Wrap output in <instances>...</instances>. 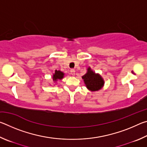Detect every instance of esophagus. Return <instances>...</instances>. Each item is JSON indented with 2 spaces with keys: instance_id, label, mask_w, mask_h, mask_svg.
<instances>
[{
  "instance_id": "obj_1",
  "label": "esophagus",
  "mask_w": 147,
  "mask_h": 147,
  "mask_svg": "<svg viewBox=\"0 0 147 147\" xmlns=\"http://www.w3.org/2000/svg\"><path fill=\"white\" fill-rule=\"evenodd\" d=\"M71 74L72 76L75 75V70H74V69H71Z\"/></svg>"
}]
</instances>
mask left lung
Returning a JSON list of instances; mask_svg holds the SVG:
<instances>
[{"label": "left lung", "mask_w": 147, "mask_h": 147, "mask_svg": "<svg viewBox=\"0 0 147 147\" xmlns=\"http://www.w3.org/2000/svg\"><path fill=\"white\" fill-rule=\"evenodd\" d=\"M87 89L91 91H97L103 88L104 80L100 74L95 73L90 67L87 69L86 73L82 77Z\"/></svg>", "instance_id": "left-lung-1"}]
</instances>
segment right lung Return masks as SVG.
<instances>
[{
  "label": "right lung",
  "mask_w": 147,
  "mask_h": 147,
  "mask_svg": "<svg viewBox=\"0 0 147 147\" xmlns=\"http://www.w3.org/2000/svg\"><path fill=\"white\" fill-rule=\"evenodd\" d=\"M64 75L65 73L63 72L55 70V72L53 74V80L54 83H56V82H58V80H61L63 79L64 78Z\"/></svg>",
  "instance_id": "obj_1"
}]
</instances>
